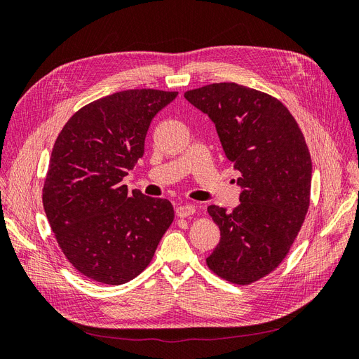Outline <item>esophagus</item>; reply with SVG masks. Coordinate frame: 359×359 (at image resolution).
<instances>
[{
    "mask_svg": "<svg viewBox=\"0 0 359 359\" xmlns=\"http://www.w3.org/2000/svg\"><path fill=\"white\" fill-rule=\"evenodd\" d=\"M175 212H177V215L180 217V219H184V217H190V215H193L194 212H196V208H194V205L184 203V205L177 206Z\"/></svg>",
    "mask_w": 359,
    "mask_h": 359,
    "instance_id": "esophagus-1",
    "label": "esophagus"
}]
</instances>
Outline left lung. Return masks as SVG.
<instances>
[{
  "label": "left lung",
  "mask_w": 359,
  "mask_h": 359,
  "mask_svg": "<svg viewBox=\"0 0 359 359\" xmlns=\"http://www.w3.org/2000/svg\"><path fill=\"white\" fill-rule=\"evenodd\" d=\"M184 97L215 124L243 189L231 212L208 206L220 243L206 265L231 283L252 285L283 262L306 220L311 189L306 139L283 103L248 86L211 83Z\"/></svg>",
  "instance_id": "8db88e82"
}]
</instances>
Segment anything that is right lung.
Listing matches in <instances>:
<instances>
[{
  "label": "right lung",
  "instance_id": "add662e5",
  "mask_svg": "<svg viewBox=\"0 0 359 359\" xmlns=\"http://www.w3.org/2000/svg\"><path fill=\"white\" fill-rule=\"evenodd\" d=\"M177 95L145 88L106 95L81 107L58 135L43 206L64 256L85 277L133 280L173 222L168 199L130 193L123 178L144 156L153 118Z\"/></svg>",
  "mask_w": 359,
  "mask_h": 359
}]
</instances>
